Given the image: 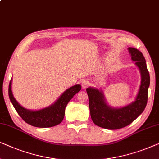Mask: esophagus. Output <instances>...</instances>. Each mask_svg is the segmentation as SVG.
<instances>
[{"mask_svg":"<svg viewBox=\"0 0 159 159\" xmlns=\"http://www.w3.org/2000/svg\"><path fill=\"white\" fill-rule=\"evenodd\" d=\"M81 85H82V87L83 88H87L90 85V83L89 81H87V80H83L81 82Z\"/></svg>","mask_w":159,"mask_h":159,"instance_id":"obj_1","label":"esophagus"}]
</instances>
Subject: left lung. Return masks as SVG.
Here are the masks:
<instances>
[{
	"label": "left lung",
	"mask_w": 159,
	"mask_h": 159,
	"mask_svg": "<svg viewBox=\"0 0 159 159\" xmlns=\"http://www.w3.org/2000/svg\"><path fill=\"white\" fill-rule=\"evenodd\" d=\"M132 60L139 67L141 73V84L136 99L130 105L121 108H113L105 102L104 95L99 89L87 88L91 118L99 127L107 129H119L129 125L145 110L148 102V91L150 86V75L146 62L141 52L129 47Z\"/></svg>",
	"instance_id": "1"
}]
</instances>
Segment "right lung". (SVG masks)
Segmentation results:
<instances>
[{
    "label": "right lung",
    "instance_id": "right-lung-1",
    "mask_svg": "<svg viewBox=\"0 0 159 159\" xmlns=\"http://www.w3.org/2000/svg\"><path fill=\"white\" fill-rule=\"evenodd\" d=\"M81 86L79 84L72 86L61 95L54 104L46 108L36 111L25 109L16 102L12 94L11 80L8 86V96L16 112L25 122L35 127L46 128L58 125L62 121L67 103L76 93L81 90Z\"/></svg>",
    "mask_w": 159,
    "mask_h": 159
}]
</instances>
